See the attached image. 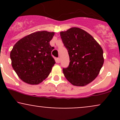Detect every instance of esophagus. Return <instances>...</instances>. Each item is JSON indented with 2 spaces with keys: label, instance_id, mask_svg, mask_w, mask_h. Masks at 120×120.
<instances>
[{
  "label": "esophagus",
  "instance_id": "1",
  "mask_svg": "<svg viewBox=\"0 0 120 120\" xmlns=\"http://www.w3.org/2000/svg\"><path fill=\"white\" fill-rule=\"evenodd\" d=\"M60 58H59V57H57V58L56 59V63H60Z\"/></svg>",
  "mask_w": 120,
  "mask_h": 120
}]
</instances>
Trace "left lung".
Instances as JSON below:
<instances>
[{"instance_id":"obj_1","label":"left lung","mask_w":120,"mask_h":120,"mask_svg":"<svg viewBox=\"0 0 120 120\" xmlns=\"http://www.w3.org/2000/svg\"><path fill=\"white\" fill-rule=\"evenodd\" d=\"M60 36L70 59L68 67L63 69L64 76L74 86L90 83L104 63L102 48L90 34L78 27L61 31Z\"/></svg>"}]
</instances>
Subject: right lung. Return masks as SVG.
<instances>
[{"instance_id":"add662e5","label":"right lung","mask_w":120,"mask_h":120,"mask_svg":"<svg viewBox=\"0 0 120 120\" xmlns=\"http://www.w3.org/2000/svg\"><path fill=\"white\" fill-rule=\"evenodd\" d=\"M54 32L37 31L19 40L10 53L12 66L21 80L38 85L50 73L55 61L49 45Z\"/></svg>"}]
</instances>
